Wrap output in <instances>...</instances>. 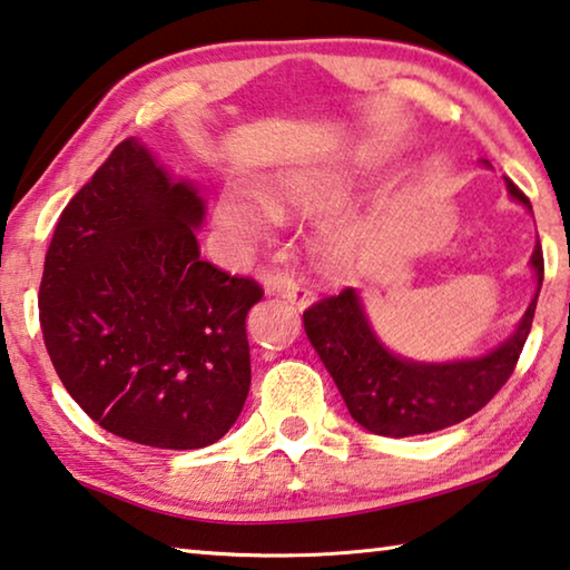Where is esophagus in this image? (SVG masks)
I'll return each mask as SVG.
<instances>
[{
	"label": "esophagus",
	"mask_w": 570,
	"mask_h": 570,
	"mask_svg": "<svg viewBox=\"0 0 570 570\" xmlns=\"http://www.w3.org/2000/svg\"><path fill=\"white\" fill-rule=\"evenodd\" d=\"M271 292L282 296L288 304H294L296 309H306V306L314 304V294L306 292V288H299L296 284H288V282H278L271 286Z\"/></svg>",
	"instance_id": "1"
}]
</instances>
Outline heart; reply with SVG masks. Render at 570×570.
<instances>
[{
	"instance_id": "obj_1",
	"label": "heart",
	"mask_w": 570,
	"mask_h": 570,
	"mask_svg": "<svg viewBox=\"0 0 570 570\" xmlns=\"http://www.w3.org/2000/svg\"><path fill=\"white\" fill-rule=\"evenodd\" d=\"M355 175L347 169H286L264 179L258 193L225 187L213 200V223L230 248L250 250L274 233L276 215L317 213L345 197ZM367 225L352 210L330 213L314 225V250L330 266H350L365 246Z\"/></svg>"
}]
</instances>
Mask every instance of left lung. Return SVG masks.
<instances>
[{"label":"left lung","mask_w":570,"mask_h":570,"mask_svg":"<svg viewBox=\"0 0 570 570\" xmlns=\"http://www.w3.org/2000/svg\"><path fill=\"white\" fill-rule=\"evenodd\" d=\"M504 185L512 200L532 213L528 197L508 177ZM530 271L535 294L525 314L500 345L476 357L426 363L399 355L375 332L357 288L309 306L304 330L360 426L393 439L441 431L484 409L512 375L543 286L540 240L530 256Z\"/></svg>","instance_id":"1"}]
</instances>
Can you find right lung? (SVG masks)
<instances>
[{
  "mask_svg": "<svg viewBox=\"0 0 570 570\" xmlns=\"http://www.w3.org/2000/svg\"><path fill=\"white\" fill-rule=\"evenodd\" d=\"M205 203L137 137L68 203L40 284L56 373L98 426L151 449H203L250 387L246 317L261 292L200 258Z\"/></svg>",
  "mask_w": 570,
  "mask_h": 570,
  "instance_id": "obj_1",
  "label": "right lung"
}]
</instances>
